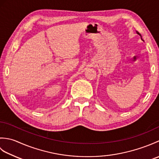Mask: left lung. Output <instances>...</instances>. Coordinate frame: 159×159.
I'll use <instances>...</instances> for the list:
<instances>
[{
    "instance_id": "1",
    "label": "left lung",
    "mask_w": 159,
    "mask_h": 159,
    "mask_svg": "<svg viewBox=\"0 0 159 159\" xmlns=\"http://www.w3.org/2000/svg\"><path fill=\"white\" fill-rule=\"evenodd\" d=\"M137 33H138V34H139V35H141V34H140V33H139V32H138V31H137Z\"/></svg>"
}]
</instances>
